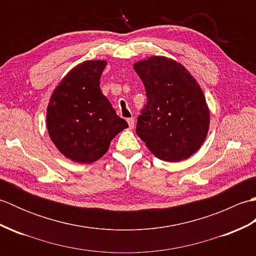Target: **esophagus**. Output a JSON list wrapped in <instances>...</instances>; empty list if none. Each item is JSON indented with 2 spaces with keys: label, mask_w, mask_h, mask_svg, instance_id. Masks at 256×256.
<instances>
[{
  "label": "esophagus",
  "mask_w": 256,
  "mask_h": 256,
  "mask_svg": "<svg viewBox=\"0 0 256 256\" xmlns=\"http://www.w3.org/2000/svg\"><path fill=\"white\" fill-rule=\"evenodd\" d=\"M126 121H128V123L130 128H134V118H130L126 120Z\"/></svg>",
  "instance_id": "34e87169"
}]
</instances>
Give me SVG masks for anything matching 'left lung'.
Wrapping results in <instances>:
<instances>
[{
    "label": "left lung",
    "mask_w": 256,
    "mask_h": 256,
    "mask_svg": "<svg viewBox=\"0 0 256 256\" xmlns=\"http://www.w3.org/2000/svg\"><path fill=\"white\" fill-rule=\"evenodd\" d=\"M148 103L138 118L136 134L157 158L180 162L204 142L210 113L200 86L182 64L153 56L134 64Z\"/></svg>",
    "instance_id": "1"
}]
</instances>
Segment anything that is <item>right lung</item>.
<instances>
[{
    "label": "right lung",
    "instance_id": "obj_1",
    "mask_svg": "<svg viewBox=\"0 0 256 256\" xmlns=\"http://www.w3.org/2000/svg\"><path fill=\"white\" fill-rule=\"evenodd\" d=\"M106 60H86L64 76L47 106V130L60 153L91 164L104 155L114 136L126 128L100 89Z\"/></svg>",
    "mask_w": 256,
    "mask_h": 256
}]
</instances>
